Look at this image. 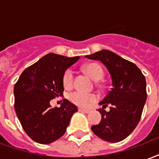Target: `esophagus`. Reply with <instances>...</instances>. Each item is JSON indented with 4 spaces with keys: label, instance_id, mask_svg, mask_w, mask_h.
Returning a JSON list of instances; mask_svg holds the SVG:
<instances>
[{
    "label": "esophagus",
    "instance_id": "34e87169",
    "mask_svg": "<svg viewBox=\"0 0 159 159\" xmlns=\"http://www.w3.org/2000/svg\"><path fill=\"white\" fill-rule=\"evenodd\" d=\"M78 111H79L80 112H84V113H89L90 111L89 110H85V109H83V108H79L78 109Z\"/></svg>",
    "mask_w": 159,
    "mask_h": 159
}]
</instances>
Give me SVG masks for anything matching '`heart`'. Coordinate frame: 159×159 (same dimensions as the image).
<instances>
[{"label":"heart","mask_w":159,"mask_h":159,"mask_svg":"<svg viewBox=\"0 0 159 159\" xmlns=\"http://www.w3.org/2000/svg\"><path fill=\"white\" fill-rule=\"evenodd\" d=\"M84 70L89 76L94 81H99L104 76L103 69L97 64H89L84 66ZM74 72L72 70H66L63 76V84L65 88H70L73 84ZM70 100L77 107L82 108H89L98 100V97L94 93H83L81 91H75L69 95Z\"/></svg>","instance_id":"heart-1"}]
</instances>
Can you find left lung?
<instances>
[{
	"label": "left lung",
	"mask_w": 159,
	"mask_h": 159,
	"mask_svg": "<svg viewBox=\"0 0 159 159\" xmlns=\"http://www.w3.org/2000/svg\"><path fill=\"white\" fill-rule=\"evenodd\" d=\"M86 58L100 60L110 72L112 88L100 105L102 119L92 126L97 136L108 142H118L132 133L140 122L147 100L146 78L134 63L113 52L101 50ZM110 106V111L104 108Z\"/></svg>",
	"instance_id": "8db88e82"
}]
</instances>
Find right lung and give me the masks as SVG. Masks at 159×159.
Here are the masks:
<instances>
[{
	"label": "right lung",
	"mask_w": 159,
	"mask_h": 159,
	"mask_svg": "<svg viewBox=\"0 0 159 159\" xmlns=\"http://www.w3.org/2000/svg\"><path fill=\"white\" fill-rule=\"evenodd\" d=\"M79 57L48 53L26 68L14 85V109L25 133L40 144L52 143L66 133L77 107L64 99L60 107L50 100L62 95L63 76Z\"/></svg>",
	"instance_id": "add662e5"
}]
</instances>
